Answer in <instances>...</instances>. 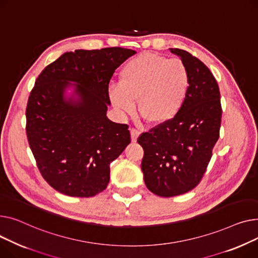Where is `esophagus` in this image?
Segmentation results:
<instances>
[{
  "label": "esophagus",
  "mask_w": 258,
  "mask_h": 258,
  "mask_svg": "<svg viewBox=\"0 0 258 258\" xmlns=\"http://www.w3.org/2000/svg\"><path fill=\"white\" fill-rule=\"evenodd\" d=\"M130 133H131L132 142H136V140H138V138H139V135L141 134L140 130L136 129V128H130Z\"/></svg>",
  "instance_id": "esophagus-1"
}]
</instances>
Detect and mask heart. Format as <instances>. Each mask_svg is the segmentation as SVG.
Here are the masks:
<instances>
[{"label":"heart","mask_w":258,"mask_h":258,"mask_svg":"<svg viewBox=\"0 0 258 258\" xmlns=\"http://www.w3.org/2000/svg\"><path fill=\"white\" fill-rule=\"evenodd\" d=\"M189 83V71L182 60L144 52L120 70L118 86L110 87L109 99L115 108L126 113H131L138 102L144 120L161 125L182 109Z\"/></svg>","instance_id":"1"}]
</instances>
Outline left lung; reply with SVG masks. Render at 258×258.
Segmentation results:
<instances>
[{"instance_id": "obj_1", "label": "left lung", "mask_w": 258, "mask_h": 258, "mask_svg": "<svg viewBox=\"0 0 258 258\" xmlns=\"http://www.w3.org/2000/svg\"><path fill=\"white\" fill-rule=\"evenodd\" d=\"M186 64L190 83L182 109L170 122L142 133V171L150 191L159 197L185 194L200 183L220 138L222 105L213 73L190 53L170 49Z\"/></svg>"}]
</instances>
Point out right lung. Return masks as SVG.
Wrapping results in <instances>:
<instances>
[{
	"mask_svg": "<svg viewBox=\"0 0 258 258\" xmlns=\"http://www.w3.org/2000/svg\"><path fill=\"white\" fill-rule=\"evenodd\" d=\"M136 52L113 47L76 50L39 74L26 108V133L47 183L71 197L96 196L108 185L110 163L131 142L129 126L106 116L108 86L116 68ZM68 81L82 100L63 98Z\"/></svg>",
	"mask_w": 258,
	"mask_h": 258,
	"instance_id": "1",
	"label": "right lung"
}]
</instances>
